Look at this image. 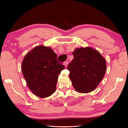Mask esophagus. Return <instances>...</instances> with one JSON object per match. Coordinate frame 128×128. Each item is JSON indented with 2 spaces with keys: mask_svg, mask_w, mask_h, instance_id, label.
Listing matches in <instances>:
<instances>
[{
  "mask_svg": "<svg viewBox=\"0 0 128 128\" xmlns=\"http://www.w3.org/2000/svg\"><path fill=\"white\" fill-rule=\"evenodd\" d=\"M64 66H65L66 67H67V64H68V61H65L64 62Z\"/></svg>",
  "mask_w": 128,
  "mask_h": 128,
  "instance_id": "34e87169",
  "label": "esophagus"
}]
</instances>
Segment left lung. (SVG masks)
I'll return each mask as SVG.
<instances>
[{
    "label": "left lung",
    "instance_id": "8db88e82",
    "mask_svg": "<svg viewBox=\"0 0 128 128\" xmlns=\"http://www.w3.org/2000/svg\"><path fill=\"white\" fill-rule=\"evenodd\" d=\"M72 55L74 59L67 68L73 87L77 92L83 94L94 90L105 74L104 58L90 47L77 48Z\"/></svg>",
    "mask_w": 128,
    "mask_h": 128
}]
</instances>
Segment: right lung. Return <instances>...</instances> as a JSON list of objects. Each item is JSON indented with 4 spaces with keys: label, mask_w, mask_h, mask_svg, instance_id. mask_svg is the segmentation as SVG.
Listing matches in <instances>:
<instances>
[{
    "label": "right lung",
    "mask_w": 128,
    "mask_h": 128,
    "mask_svg": "<svg viewBox=\"0 0 128 128\" xmlns=\"http://www.w3.org/2000/svg\"><path fill=\"white\" fill-rule=\"evenodd\" d=\"M64 68L57 61L53 50L42 45L27 53L21 65L28 88L40 98L48 97L55 92L58 76Z\"/></svg>",
    "instance_id": "obj_1"
}]
</instances>
